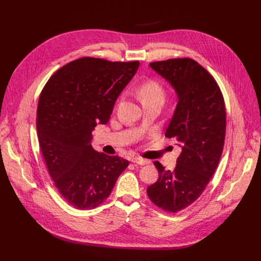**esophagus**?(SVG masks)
I'll list each match as a JSON object with an SVG mask.
<instances>
[{"mask_svg": "<svg viewBox=\"0 0 261 261\" xmlns=\"http://www.w3.org/2000/svg\"><path fill=\"white\" fill-rule=\"evenodd\" d=\"M131 162H132V163H134V164H138V165H146V164H148V163H149V161H148V160L141 159V158H138V156L133 158V159L131 160Z\"/></svg>", "mask_w": 261, "mask_h": 261, "instance_id": "34e87169", "label": "esophagus"}]
</instances>
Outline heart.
<instances>
[{
  "mask_svg": "<svg viewBox=\"0 0 261 261\" xmlns=\"http://www.w3.org/2000/svg\"><path fill=\"white\" fill-rule=\"evenodd\" d=\"M141 95L143 99L147 98H152V97H162L164 96L163 89L161 85L156 81L153 80H149L146 81L141 87Z\"/></svg>",
  "mask_w": 261,
  "mask_h": 261,
  "instance_id": "b5f03b06",
  "label": "heart"
}]
</instances>
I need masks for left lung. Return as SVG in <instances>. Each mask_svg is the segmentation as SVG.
Returning <instances> with one entry per match:
<instances>
[{
  "mask_svg": "<svg viewBox=\"0 0 261 261\" xmlns=\"http://www.w3.org/2000/svg\"><path fill=\"white\" fill-rule=\"evenodd\" d=\"M149 65L176 94L165 136L175 139L182 151L174 170L153 163L159 180L147 195L160 208L176 213L200 197L218 166L225 139V106L216 80L197 61L177 58Z\"/></svg>",
  "mask_w": 261,
  "mask_h": 261,
  "instance_id": "1",
  "label": "left lung"
}]
</instances>
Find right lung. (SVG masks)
<instances>
[{
	"label": "right lung",
	"instance_id": "1",
	"mask_svg": "<svg viewBox=\"0 0 261 261\" xmlns=\"http://www.w3.org/2000/svg\"><path fill=\"white\" fill-rule=\"evenodd\" d=\"M139 66V61L80 58L62 66L41 92L40 148L55 185L73 207H97L128 166L125 159L96 151L92 131L109 121L117 97Z\"/></svg>",
	"mask_w": 261,
	"mask_h": 261
}]
</instances>
